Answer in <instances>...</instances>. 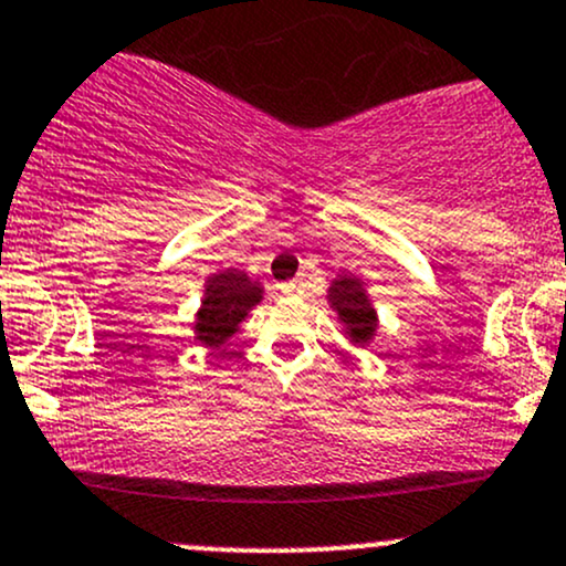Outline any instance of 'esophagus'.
Wrapping results in <instances>:
<instances>
[{
	"mask_svg": "<svg viewBox=\"0 0 566 566\" xmlns=\"http://www.w3.org/2000/svg\"><path fill=\"white\" fill-rule=\"evenodd\" d=\"M282 290L284 295H298V293H303V284L301 282H287V284H282Z\"/></svg>",
	"mask_w": 566,
	"mask_h": 566,
	"instance_id": "esophagus-1",
	"label": "esophagus"
}]
</instances>
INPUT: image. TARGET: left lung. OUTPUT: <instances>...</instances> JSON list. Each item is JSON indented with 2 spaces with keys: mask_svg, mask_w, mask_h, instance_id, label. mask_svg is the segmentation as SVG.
<instances>
[{
  "mask_svg": "<svg viewBox=\"0 0 566 566\" xmlns=\"http://www.w3.org/2000/svg\"><path fill=\"white\" fill-rule=\"evenodd\" d=\"M328 303L333 312H336V319L342 323L344 336L355 347H368L374 342L379 328V317L363 279L349 276V273H342V276L333 279L328 287Z\"/></svg>",
  "mask_w": 566,
  "mask_h": 566,
  "instance_id": "obj_1",
  "label": "left lung"
}]
</instances>
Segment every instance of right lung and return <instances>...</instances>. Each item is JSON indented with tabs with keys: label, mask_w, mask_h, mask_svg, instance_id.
Here are the masks:
<instances>
[{
	"label": "right lung",
	"mask_w": 566,
	"mask_h": 566,
	"mask_svg": "<svg viewBox=\"0 0 566 566\" xmlns=\"http://www.w3.org/2000/svg\"><path fill=\"white\" fill-rule=\"evenodd\" d=\"M260 301H263V284L252 282L243 271L228 268V271L211 273L203 301L195 314V342L208 349L222 347Z\"/></svg>",
	"instance_id": "add662e5"
}]
</instances>
